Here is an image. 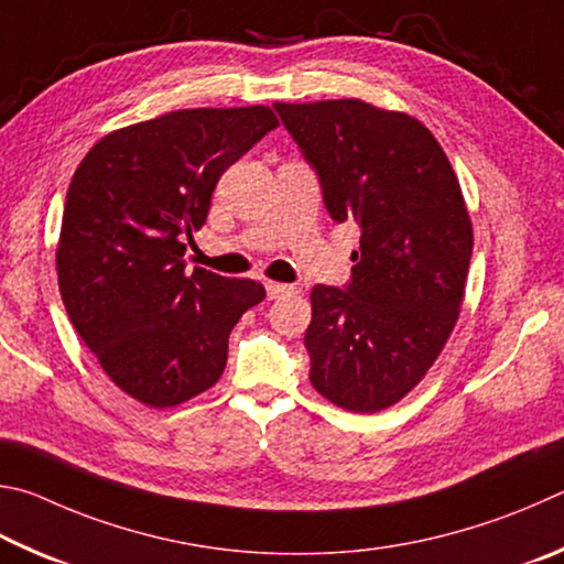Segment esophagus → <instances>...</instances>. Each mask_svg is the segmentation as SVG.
<instances>
[{
    "label": "esophagus",
    "instance_id": "34e87169",
    "mask_svg": "<svg viewBox=\"0 0 564 564\" xmlns=\"http://www.w3.org/2000/svg\"><path fill=\"white\" fill-rule=\"evenodd\" d=\"M264 290H267V297H270V300H280V297H292V294H297V284L267 280Z\"/></svg>",
    "mask_w": 564,
    "mask_h": 564
}]
</instances>
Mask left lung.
<instances>
[{
  "instance_id": "obj_1",
  "label": "left lung",
  "mask_w": 564,
  "mask_h": 564,
  "mask_svg": "<svg viewBox=\"0 0 564 564\" xmlns=\"http://www.w3.org/2000/svg\"><path fill=\"white\" fill-rule=\"evenodd\" d=\"M274 108L317 167L329 215L361 227L349 288L310 294V381L344 411H383L419 387L460 317L473 223L458 175L403 111L361 98Z\"/></svg>"
}]
</instances>
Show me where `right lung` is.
I'll return each mask as SVG.
<instances>
[{
    "instance_id": "obj_1",
    "label": "right lung",
    "mask_w": 564,
    "mask_h": 564,
    "mask_svg": "<svg viewBox=\"0 0 564 564\" xmlns=\"http://www.w3.org/2000/svg\"><path fill=\"white\" fill-rule=\"evenodd\" d=\"M276 126L270 106L181 108L106 133L76 167L58 292L106 377L148 409L210 389L235 324L264 300L247 276L187 274L183 254L220 175Z\"/></svg>"
}]
</instances>
